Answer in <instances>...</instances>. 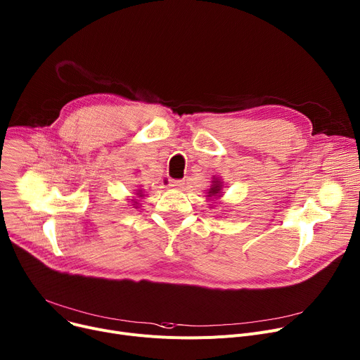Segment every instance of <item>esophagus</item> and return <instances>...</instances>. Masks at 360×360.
Segmentation results:
<instances>
[{
  "mask_svg": "<svg viewBox=\"0 0 360 360\" xmlns=\"http://www.w3.org/2000/svg\"><path fill=\"white\" fill-rule=\"evenodd\" d=\"M182 185H184V181H182V179H169V186L181 188Z\"/></svg>",
  "mask_w": 360,
  "mask_h": 360,
  "instance_id": "1",
  "label": "esophagus"
}]
</instances>
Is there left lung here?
I'll return each instance as SVG.
<instances>
[{"label":"left lung","mask_w":360,"mask_h":360,"mask_svg":"<svg viewBox=\"0 0 360 360\" xmlns=\"http://www.w3.org/2000/svg\"><path fill=\"white\" fill-rule=\"evenodd\" d=\"M221 193V185L219 181H214L212 188L208 189V195L207 197H214V195H219Z\"/></svg>","instance_id":"obj_1"}]
</instances>
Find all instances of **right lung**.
Returning <instances> with one entry per match:
<instances>
[{
    "label": "right lung",
    "instance_id": "1",
    "mask_svg": "<svg viewBox=\"0 0 360 360\" xmlns=\"http://www.w3.org/2000/svg\"><path fill=\"white\" fill-rule=\"evenodd\" d=\"M141 194H143V191H141V189H137V195H139V197H143ZM136 204H137V202H136Z\"/></svg>",
    "mask_w": 360,
    "mask_h": 360
}]
</instances>
